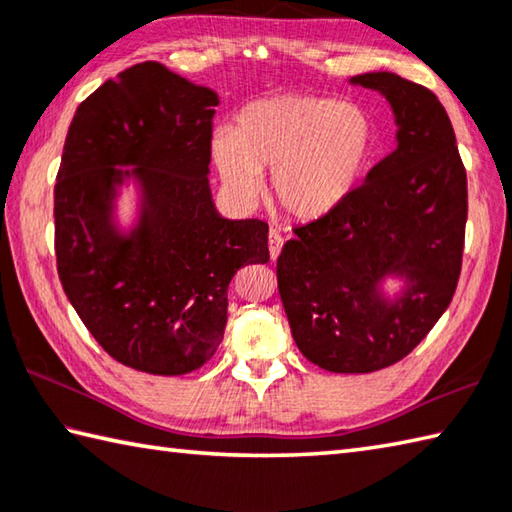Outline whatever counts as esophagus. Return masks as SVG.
<instances>
[{"label": "esophagus", "instance_id": "1", "mask_svg": "<svg viewBox=\"0 0 512 512\" xmlns=\"http://www.w3.org/2000/svg\"><path fill=\"white\" fill-rule=\"evenodd\" d=\"M267 245H269V256H272V260H276L278 256H281V249H283V236L278 234V231H269V236H267Z\"/></svg>", "mask_w": 512, "mask_h": 512}]
</instances>
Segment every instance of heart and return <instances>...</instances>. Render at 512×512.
<instances>
[{
    "label": "heart",
    "mask_w": 512,
    "mask_h": 512,
    "mask_svg": "<svg viewBox=\"0 0 512 512\" xmlns=\"http://www.w3.org/2000/svg\"><path fill=\"white\" fill-rule=\"evenodd\" d=\"M376 124L356 102L314 93H281L247 104L234 131L216 129L211 160L238 200L256 198L260 171L287 216L318 220L354 194L376 151Z\"/></svg>",
    "instance_id": "obj_1"
}]
</instances>
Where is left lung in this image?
I'll return each instance as SVG.
<instances>
[{
  "label": "left lung",
  "instance_id": "obj_1",
  "mask_svg": "<svg viewBox=\"0 0 512 512\" xmlns=\"http://www.w3.org/2000/svg\"><path fill=\"white\" fill-rule=\"evenodd\" d=\"M388 100L397 147L334 214L294 229L278 292L307 361L365 374L401 361L446 312L464 254L468 187L437 95L390 71L350 77ZM400 285L387 289V281Z\"/></svg>",
  "mask_w": 512,
  "mask_h": 512
}]
</instances>
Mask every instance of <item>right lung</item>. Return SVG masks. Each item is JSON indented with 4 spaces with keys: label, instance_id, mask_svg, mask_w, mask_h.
Returning a JSON list of instances; mask_svg holds the SVG:
<instances>
[{
    "label": "right lung",
    "instance_id": "right-lung-1",
    "mask_svg": "<svg viewBox=\"0 0 512 512\" xmlns=\"http://www.w3.org/2000/svg\"><path fill=\"white\" fill-rule=\"evenodd\" d=\"M218 93L158 62L106 80L73 115L55 185V256L66 296L106 352L178 376L223 341L227 287L267 263V223L218 214L209 187ZM137 191L129 224L124 188Z\"/></svg>",
    "mask_w": 512,
    "mask_h": 512
}]
</instances>
